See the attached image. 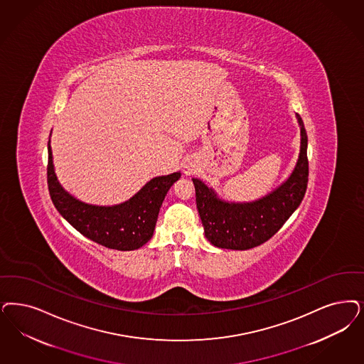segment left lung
<instances>
[{"label": "left lung", "instance_id": "obj_1", "mask_svg": "<svg viewBox=\"0 0 364 364\" xmlns=\"http://www.w3.org/2000/svg\"><path fill=\"white\" fill-rule=\"evenodd\" d=\"M301 145L299 160L287 181L258 200L235 203L219 199L213 188L192 178L196 207L205 238L213 246L230 250H249L264 243L294 213L308 186V136L300 115Z\"/></svg>", "mask_w": 364, "mask_h": 364}]
</instances>
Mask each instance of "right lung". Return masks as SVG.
Segmentation results:
<instances>
[{
    "label": "right lung",
    "instance_id": "1",
    "mask_svg": "<svg viewBox=\"0 0 364 364\" xmlns=\"http://www.w3.org/2000/svg\"><path fill=\"white\" fill-rule=\"evenodd\" d=\"M180 176L175 172L154 177L125 203L92 205L77 200L60 186L48 141L47 180L53 205L82 235L114 250H136L151 240L165 195Z\"/></svg>",
    "mask_w": 364,
    "mask_h": 364
}]
</instances>
